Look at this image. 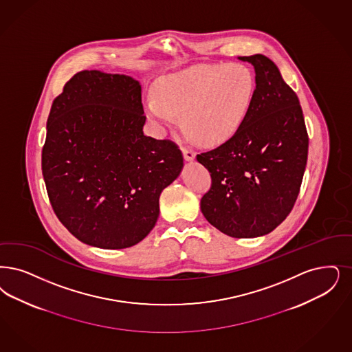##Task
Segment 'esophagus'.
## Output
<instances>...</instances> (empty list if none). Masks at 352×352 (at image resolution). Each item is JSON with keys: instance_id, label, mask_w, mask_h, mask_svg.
<instances>
[{"instance_id": "34e87169", "label": "esophagus", "mask_w": 352, "mask_h": 352, "mask_svg": "<svg viewBox=\"0 0 352 352\" xmlns=\"http://www.w3.org/2000/svg\"><path fill=\"white\" fill-rule=\"evenodd\" d=\"M182 153L186 161H192L195 158V155H197V152L191 146H183Z\"/></svg>"}]
</instances>
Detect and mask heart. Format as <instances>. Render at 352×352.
Segmentation results:
<instances>
[{"instance_id": "b5f03b06", "label": "heart", "mask_w": 352, "mask_h": 352, "mask_svg": "<svg viewBox=\"0 0 352 352\" xmlns=\"http://www.w3.org/2000/svg\"><path fill=\"white\" fill-rule=\"evenodd\" d=\"M255 94V77L242 63L197 65L162 77L155 97L145 100L148 118L183 126L197 141L216 145L229 140L243 123Z\"/></svg>"}]
</instances>
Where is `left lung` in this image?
I'll use <instances>...</instances> for the list:
<instances>
[{"label": "left lung", "mask_w": 352, "mask_h": 352, "mask_svg": "<svg viewBox=\"0 0 352 352\" xmlns=\"http://www.w3.org/2000/svg\"><path fill=\"white\" fill-rule=\"evenodd\" d=\"M239 58L255 69L253 103L229 140L197 155L212 179L200 210L226 236L252 239L272 232L292 211L309 138L298 98L275 63L259 54Z\"/></svg>", "instance_id": "obj_1"}]
</instances>
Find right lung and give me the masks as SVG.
<instances>
[{"label": "right lung", "mask_w": 352, "mask_h": 352, "mask_svg": "<svg viewBox=\"0 0 352 352\" xmlns=\"http://www.w3.org/2000/svg\"><path fill=\"white\" fill-rule=\"evenodd\" d=\"M145 119L141 85L124 74L78 72L52 102L43 178L57 219L86 245L139 243L181 173L179 146L145 136Z\"/></svg>", "instance_id": "right-lung-1"}]
</instances>
